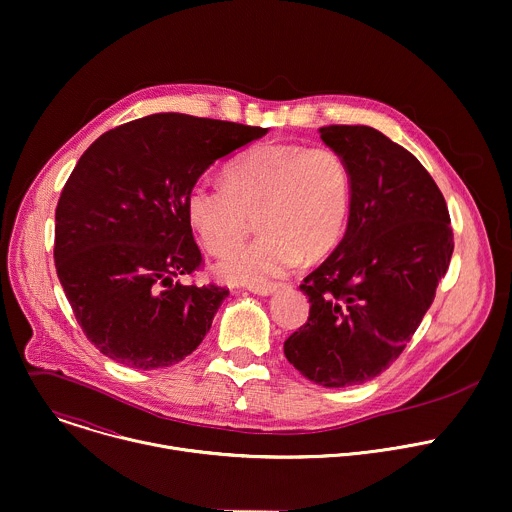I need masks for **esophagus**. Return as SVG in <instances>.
I'll return each mask as SVG.
<instances>
[{"mask_svg":"<svg viewBox=\"0 0 512 512\" xmlns=\"http://www.w3.org/2000/svg\"><path fill=\"white\" fill-rule=\"evenodd\" d=\"M279 285L277 283H267V285H249V291L257 295H271Z\"/></svg>","mask_w":512,"mask_h":512,"instance_id":"34e87169","label":"esophagus"}]
</instances>
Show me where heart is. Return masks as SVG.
<instances>
[{
  "label": "heart",
  "mask_w": 512,
  "mask_h": 512,
  "mask_svg": "<svg viewBox=\"0 0 512 512\" xmlns=\"http://www.w3.org/2000/svg\"><path fill=\"white\" fill-rule=\"evenodd\" d=\"M350 197V168L335 148L267 142L229 164L225 185L195 183L187 213L213 255L239 247L257 215L263 233L219 261L217 273L231 283L267 285L293 269L301 255L313 259L337 243Z\"/></svg>",
  "instance_id": "obj_1"
}]
</instances>
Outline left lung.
Returning <instances> with one entry per match:
<instances>
[{"label":"left lung","instance_id":"obj_1","mask_svg":"<svg viewBox=\"0 0 512 512\" xmlns=\"http://www.w3.org/2000/svg\"><path fill=\"white\" fill-rule=\"evenodd\" d=\"M352 177L344 239L299 289L309 317L285 358L325 388L364 384L404 352L446 275L454 235L446 201L420 160L364 124L319 128Z\"/></svg>","mask_w":512,"mask_h":512}]
</instances>
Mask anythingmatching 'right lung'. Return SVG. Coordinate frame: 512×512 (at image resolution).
<instances>
[{
  "mask_svg": "<svg viewBox=\"0 0 512 512\" xmlns=\"http://www.w3.org/2000/svg\"><path fill=\"white\" fill-rule=\"evenodd\" d=\"M267 130L162 112L104 132L80 156L56 207L54 261L104 356L156 370L199 348L229 289L177 279L205 265L187 197L215 160Z\"/></svg>",
  "mask_w": 512,
  "mask_h": 512,
  "instance_id": "obj_1",
  "label": "right lung"
}]
</instances>
